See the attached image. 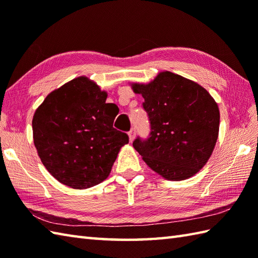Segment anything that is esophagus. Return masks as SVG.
<instances>
[{
	"label": "esophagus",
	"mask_w": 258,
	"mask_h": 258,
	"mask_svg": "<svg viewBox=\"0 0 258 258\" xmlns=\"http://www.w3.org/2000/svg\"><path fill=\"white\" fill-rule=\"evenodd\" d=\"M128 138H130V142H133L135 139V130L132 128L128 132Z\"/></svg>",
	"instance_id": "34e87169"
}]
</instances>
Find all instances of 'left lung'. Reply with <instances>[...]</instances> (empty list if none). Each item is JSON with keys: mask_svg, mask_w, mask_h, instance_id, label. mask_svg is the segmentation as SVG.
<instances>
[{"mask_svg": "<svg viewBox=\"0 0 258 258\" xmlns=\"http://www.w3.org/2000/svg\"><path fill=\"white\" fill-rule=\"evenodd\" d=\"M144 97L151 126L149 138L134 149L153 171L169 180L193 176L211 157L220 130V109L204 87L161 72L149 84H132Z\"/></svg>", "mask_w": 258, "mask_h": 258, "instance_id": "left-lung-1", "label": "left lung"}]
</instances>
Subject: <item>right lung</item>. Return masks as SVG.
Instances as JSON below:
<instances>
[{"label": "right lung", "instance_id": "right-lung-1", "mask_svg": "<svg viewBox=\"0 0 258 258\" xmlns=\"http://www.w3.org/2000/svg\"><path fill=\"white\" fill-rule=\"evenodd\" d=\"M85 76L51 92L34 113L33 140L43 165L59 183L84 189L111 173L128 135L113 127L118 107Z\"/></svg>", "mask_w": 258, "mask_h": 258}]
</instances>
